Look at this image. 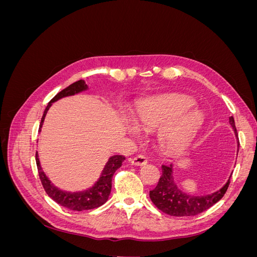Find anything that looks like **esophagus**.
<instances>
[{"label":"esophagus","mask_w":257,"mask_h":257,"mask_svg":"<svg viewBox=\"0 0 257 257\" xmlns=\"http://www.w3.org/2000/svg\"><path fill=\"white\" fill-rule=\"evenodd\" d=\"M131 163L132 165H135V166H144L148 163V160L144 155H137V157L131 159Z\"/></svg>","instance_id":"esophagus-1"}]
</instances>
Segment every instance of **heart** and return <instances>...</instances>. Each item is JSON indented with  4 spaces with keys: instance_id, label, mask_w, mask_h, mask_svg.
Listing matches in <instances>:
<instances>
[{
    "instance_id": "b5f03b06",
    "label": "heart",
    "mask_w": 257,
    "mask_h": 257,
    "mask_svg": "<svg viewBox=\"0 0 257 257\" xmlns=\"http://www.w3.org/2000/svg\"><path fill=\"white\" fill-rule=\"evenodd\" d=\"M193 99L175 94H163L145 99L137 108V122L145 128L158 127V142L169 154L182 152L204 124V114L195 109ZM132 133H138L136 123L130 125Z\"/></svg>"
}]
</instances>
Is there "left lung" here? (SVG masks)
I'll return each mask as SVG.
<instances>
[{"label": "left lung", "mask_w": 257, "mask_h": 257, "mask_svg": "<svg viewBox=\"0 0 257 257\" xmlns=\"http://www.w3.org/2000/svg\"><path fill=\"white\" fill-rule=\"evenodd\" d=\"M229 123L235 132L239 147V139L234 116H230ZM229 181L230 180L228 179V181L225 183L222 189L214 193L208 194V195H190V194L182 192L175 183L173 177V165H163L162 176L155 189L150 191V198L152 203L166 214L173 216H192L206 211L207 209L216 204L226 193Z\"/></svg>", "instance_id": "left-lung-1"}]
</instances>
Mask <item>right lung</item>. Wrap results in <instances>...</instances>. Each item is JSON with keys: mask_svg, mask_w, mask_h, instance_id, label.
I'll return each mask as SVG.
<instances>
[{"mask_svg": "<svg viewBox=\"0 0 257 257\" xmlns=\"http://www.w3.org/2000/svg\"><path fill=\"white\" fill-rule=\"evenodd\" d=\"M87 89H88V85L85 84L84 80H78L72 83L71 85H68V87L65 88L64 90L59 92L58 94L50 100L47 107H46L44 114L42 116L40 132L43 126L46 113H47V111L49 110L52 103L57 102L58 99L62 97L75 95L77 93L85 91ZM35 158H36V165H37V170H38V175H40L41 182L44 186L46 193L48 194V196L52 198L59 205L71 210H74V211H83V210L95 209L105 204L108 200V197L110 195L112 176L115 173V170L121 167L122 162L125 160V157H123V155H113V157L109 158V160H108L107 164L103 169L102 175H100L99 179L95 182V184L92 186V188L81 192H66V191H62L58 189L57 186H54L48 179V177L45 175V173L43 172V169L41 167V163H40V159H38L37 152H36Z\"/></svg>", "mask_w": 257, "mask_h": 257, "instance_id": "obj_1", "label": "right lung"}]
</instances>
